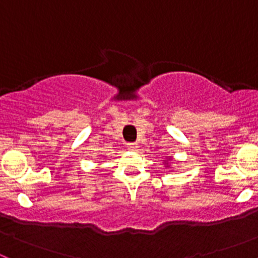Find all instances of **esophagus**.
<instances>
[{"label": "esophagus", "mask_w": 258, "mask_h": 258, "mask_svg": "<svg viewBox=\"0 0 258 258\" xmlns=\"http://www.w3.org/2000/svg\"><path fill=\"white\" fill-rule=\"evenodd\" d=\"M139 147L137 144H135V142H130V144H127V148H130V150H136V148Z\"/></svg>", "instance_id": "34e87169"}]
</instances>
